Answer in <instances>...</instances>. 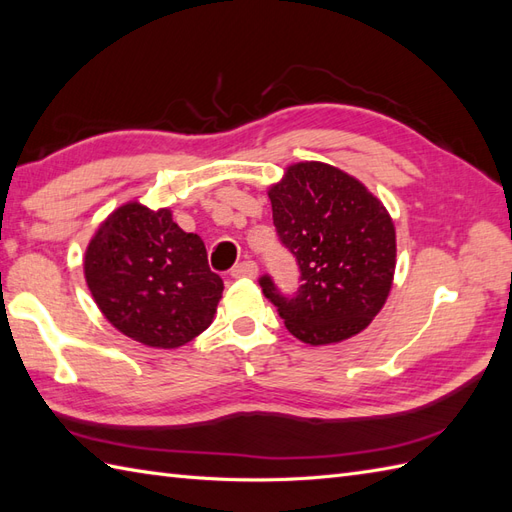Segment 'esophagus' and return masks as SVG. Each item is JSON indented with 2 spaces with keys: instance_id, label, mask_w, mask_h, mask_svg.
<instances>
[{
  "instance_id": "esophagus-1",
  "label": "esophagus",
  "mask_w": 512,
  "mask_h": 512,
  "mask_svg": "<svg viewBox=\"0 0 512 512\" xmlns=\"http://www.w3.org/2000/svg\"><path fill=\"white\" fill-rule=\"evenodd\" d=\"M256 273H258V265L254 263V260H243V263L232 267L230 276L232 278H254Z\"/></svg>"
}]
</instances>
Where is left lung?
<instances>
[{"label":"left lung","instance_id":"1","mask_svg":"<svg viewBox=\"0 0 512 512\" xmlns=\"http://www.w3.org/2000/svg\"><path fill=\"white\" fill-rule=\"evenodd\" d=\"M269 199L278 239L302 282L286 295L269 273L258 280L286 330L310 345L365 330L389 297L395 271V228L380 199L323 162L289 167Z\"/></svg>","mask_w":512,"mask_h":512}]
</instances>
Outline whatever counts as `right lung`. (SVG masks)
<instances>
[{"label": "right lung", "mask_w": 512, "mask_h": 512, "mask_svg": "<svg viewBox=\"0 0 512 512\" xmlns=\"http://www.w3.org/2000/svg\"><path fill=\"white\" fill-rule=\"evenodd\" d=\"M86 284L104 317L130 339L173 350L215 317L223 280L208 267L204 241L167 208H117L86 249Z\"/></svg>", "instance_id": "right-lung-1"}]
</instances>
